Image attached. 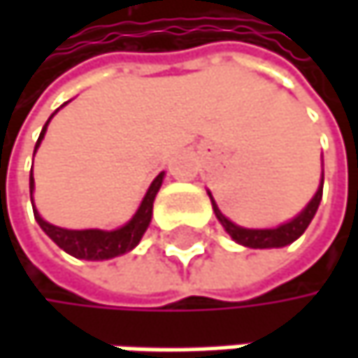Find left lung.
<instances>
[{
	"instance_id": "8db88e82",
	"label": "left lung",
	"mask_w": 358,
	"mask_h": 358,
	"mask_svg": "<svg viewBox=\"0 0 358 358\" xmlns=\"http://www.w3.org/2000/svg\"><path fill=\"white\" fill-rule=\"evenodd\" d=\"M323 194V172H322V184L315 192V196L309 201V205L290 222L278 226V228H267V230H250V228H243V226H236L234 222H230L226 215H222V211L217 209L211 192H209V199H211V205H213V211H215V217L220 220V224L226 228V232L232 236V241H236L238 245L243 247H249V249H280V247H286L290 243H294L305 230L307 226L311 224V220L315 217L317 213V207L322 203Z\"/></svg>"
}]
</instances>
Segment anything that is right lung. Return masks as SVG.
Wrapping results in <instances>:
<instances>
[{"label":"right lung","mask_w":358,"mask_h":358,"mask_svg":"<svg viewBox=\"0 0 358 358\" xmlns=\"http://www.w3.org/2000/svg\"><path fill=\"white\" fill-rule=\"evenodd\" d=\"M53 117V113H51ZM49 117V120H51ZM49 120L45 122L41 134H38V141L35 145V151L38 149L43 136H45V130H47V124ZM164 182V172L157 176V178L151 182L145 199L141 201V207L136 209V213L132 215V220L128 224H124L122 228L117 230H66V228H57L49 222H45L38 211L33 205V211H35V220L38 222V226L43 228V232L59 247L64 249L68 255L76 257V259H87V261H103V259H113V257H120L128 250H132L143 238V234L147 232L149 224H151V215H153V201H155V194L159 190ZM35 190V178L31 174V194ZM33 201V199H31Z\"/></svg>","instance_id":"add662e5"}]
</instances>
